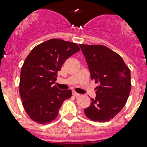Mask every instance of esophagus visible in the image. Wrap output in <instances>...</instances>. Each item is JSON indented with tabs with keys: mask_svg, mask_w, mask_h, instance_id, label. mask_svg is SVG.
Listing matches in <instances>:
<instances>
[{
	"mask_svg": "<svg viewBox=\"0 0 147 147\" xmlns=\"http://www.w3.org/2000/svg\"><path fill=\"white\" fill-rule=\"evenodd\" d=\"M72 94H73V96H79L80 95H81L80 94H78V93H76V92H73Z\"/></svg>",
	"mask_w": 147,
	"mask_h": 147,
	"instance_id": "obj_1",
	"label": "esophagus"
}]
</instances>
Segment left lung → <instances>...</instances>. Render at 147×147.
<instances>
[{"label": "left lung", "mask_w": 147, "mask_h": 147, "mask_svg": "<svg viewBox=\"0 0 147 147\" xmlns=\"http://www.w3.org/2000/svg\"><path fill=\"white\" fill-rule=\"evenodd\" d=\"M90 72L98 83L96 98L84 109L88 119L106 122L125 107L131 91V71L120 56L103 45H79Z\"/></svg>", "instance_id": "left-lung-1"}]
</instances>
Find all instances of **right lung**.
I'll list each match as a JSON object with an SVG mask.
<instances>
[{"label": "right lung", "instance_id": "obj_1", "mask_svg": "<svg viewBox=\"0 0 147 147\" xmlns=\"http://www.w3.org/2000/svg\"><path fill=\"white\" fill-rule=\"evenodd\" d=\"M80 51L77 44L53 38L32 49L20 73V94L26 113L38 124L50 123L58 115L71 90H62L53 84L57 71L66 59Z\"/></svg>", "mask_w": 147, "mask_h": 147}]
</instances>
